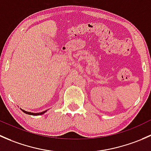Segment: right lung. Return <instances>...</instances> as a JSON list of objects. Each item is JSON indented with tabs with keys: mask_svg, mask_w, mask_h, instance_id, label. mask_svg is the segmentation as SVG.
<instances>
[{
	"mask_svg": "<svg viewBox=\"0 0 151 151\" xmlns=\"http://www.w3.org/2000/svg\"><path fill=\"white\" fill-rule=\"evenodd\" d=\"M22 110V111L24 112V113H25L26 114L32 115V116H39V115H42V114H43V113H46V110H45V111L41 112V113H29V112H27V111H25V110Z\"/></svg>",
	"mask_w": 151,
	"mask_h": 151,
	"instance_id": "add662e5",
	"label": "right lung"
}]
</instances>
